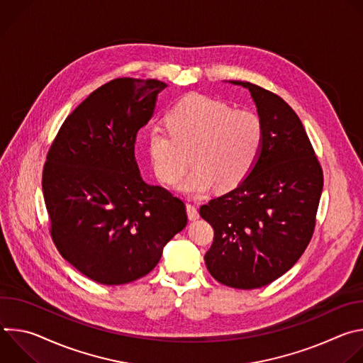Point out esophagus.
I'll return each mask as SVG.
<instances>
[{
  "label": "esophagus",
  "instance_id": "1",
  "mask_svg": "<svg viewBox=\"0 0 363 363\" xmlns=\"http://www.w3.org/2000/svg\"><path fill=\"white\" fill-rule=\"evenodd\" d=\"M186 214H188V218H189L191 221H194V220H198V218H199L198 208H196L195 205H192V203H186Z\"/></svg>",
  "mask_w": 363,
  "mask_h": 363
}]
</instances>
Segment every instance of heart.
Here are the masks:
<instances>
[{
  "instance_id": "heart-1",
  "label": "heart",
  "mask_w": 363,
  "mask_h": 363,
  "mask_svg": "<svg viewBox=\"0 0 363 363\" xmlns=\"http://www.w3.org/2000/svg\"><path fill=\"white\" fill-rule=\"evenodd\" d=\"M168 130L150 128L146 150L157 178L172 185L186 169L191 153L194 169L177 191L199 196L214 189L238 186L254 169L264 142V126L257 113L235 109L224 101L191 94L178 101L165 118Z\"/></svg>"
}]
</instances>
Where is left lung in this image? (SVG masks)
<instances>
[{"label":"left lung","mask_w":363,"mask_h":363,"mask_svg":"<svg viewBox=\"0 0 363 363\" xmlns=\"http://www.w3.org/2000/svg\"><path fill=\"white\" fill-rule=\"evenodd\" d=\"M245 87L264 126L254 169L233 191L211 199L199 216L214 228L203 260L211 276L234 289H258L289 272L316 224L323 172L296 112L277 94Z\"/></svg>","instance_id":"1"}]
</instances>
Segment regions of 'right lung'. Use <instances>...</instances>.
I'll return each mask as SVG.
<instances>
[{
  "label": "right lung",
  "mask_w": 363,
  "mask_h": 363,
  "mask_svg": "<svg viewBox=\"0 0 363 363\" xmlns=\"http://www.w3.org/2000/svg\"><path fill=\"white\" fill-rule=\"evenodd\" d=\"M165 87L130 77L103 84L69 115L47 153L43 195L51 238L96 283L146 276L186 225L185 203L146 184L135 160L136 135Z\"/></svg>",
  "instance_id": "obj_1"
}]
</instances>
